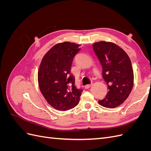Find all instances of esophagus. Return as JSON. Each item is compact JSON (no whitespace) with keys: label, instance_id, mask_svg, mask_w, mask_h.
I'll return each mask as SVG.
<instances>
[{"label":"esophagus","instance_id":"34e87169","mask_svg":"<svg viewBox=\"0 0 151 151\" xmlns=\"http://www.w3.org/2000/svg\"><path fill=\"white\" fill-rule=\"evenodd\" d=\"M92 85H93L92 84H87V85L85 86V88H86V89H89L91 86H92Z\"/></svg>","mask_w":151,"mask_h":151}]
</instances>
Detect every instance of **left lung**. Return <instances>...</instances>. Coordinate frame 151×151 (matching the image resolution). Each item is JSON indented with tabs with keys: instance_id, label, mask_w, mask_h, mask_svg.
Instances as JSON below:
<instances>
[{
	"instance_id": "1",
	"label": "left lung",
	"mask_w": 151,
	"mask_h": 151,
	"mask_svg": "<svg viewBox=\"0 0 151 151\" xmlns=\"http://www.w3.org/2000/svg\"><path fill=\"white\" fill-rule=\"evenodd\" d=\"M103 68V77L108 85V93L99 100L100 105L108 108L120 106L131 92L134 85V73L130 59L116 44L99 42L93 45Z\"/></svg>"
}]
</instances>
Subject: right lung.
Wrapping results in <instances>:
<instances>
[{"label": "right lung", "instance_id": "obj_1", "mask_svg": "<svg viewBox=\"0 0 151 151\" xmlns=\"http://www.w3.org/2000/svg\"><path fill=\"white\" fill-rule=\"evenodd\" d=\"M79 46L67 42L57 44L40 63L38 81L41 93L58 110H68L79 103L83 90L77 88L75 77L70 73L73 59L81 50Z\"/></svg>", "mask_w": 151, "mask_h": 151}]
</instances>
